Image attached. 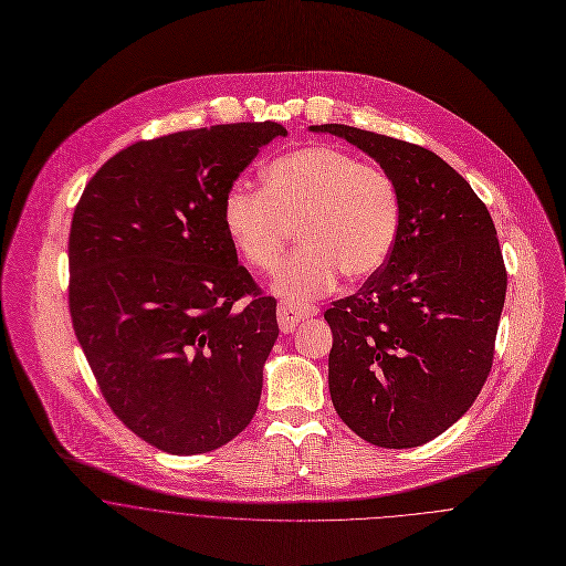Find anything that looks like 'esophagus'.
<instances>
[{"label": "esophagus", "instance_id": "obj_1", "mask_svg": "<svg viewBox=\"0 0 566 566\" xmlns=\"http://www.w3.org/2000/svg\"><path fill=\"white\" fill-rule=\"evenodd\" d=\"M314 308H297V306H291V304H280L277 306V323H280V329L284 334H291L295 332V327L304 321V318H311L314 316Z\"/></svg>", "mask_w": 566, "mask_h": 566}]
</instances>
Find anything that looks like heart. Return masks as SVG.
Wrapping results in <instances>:
<instances>
[{"label":"heart","mask_w":566,"mask_h":566,"mask_svg":"<svg viewBox=\"0 0 566 566\" xmlns=\"http://www.w3.org/2000/svg\"><path fill=\"white\" fill-rule=\"evenodd\" d=\"M221 219L232 248L262 273L277 266L297 230L302 250L282 264L273 289L300 306L332 291L340 273L360 282L384 266L401 203L384 169L329 145H304L264 169L262 190H228Z\"/></svg>","instance_id":"1"}]
</instances>
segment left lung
<instances>
[{"mask_svg":"<svg viewBox=\"0 0 566 566\" xmlns=\"http://www.w3.org/2000/svg\"><path fill=\"white\" fill-rule=\"evenodd\" d=\"M395 180V248L358 293L332 302L329 395L360 439L408 449L437 439L475 401L493 367L507 273L495 223L434 151L325 124Z\"/></svg>","mask_w":566,"mask_h":566,"instance_id":"obj_1","label":"left lung"}]
</instances>
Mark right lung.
<instances>
[{
    "label": "right lung",
    "mask_w": 566,
    "mask_h": 566,
    "mask_svg": "<svg viewBox=\"0 0 566 566\" xmlns=\"http://www.w3.org/2000/svg\"><path fill=\"white\" fill-rule=\"evenodd\" d=\"M275 136L284 126L253 122L138 140L75 206L69 313L77 343L117 419L167 453L219 449L255 415L277 302L239 264L221 206Z\"/></svg>",
    "instance_id": "add662e5"
}]
</instances>
